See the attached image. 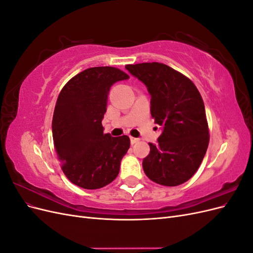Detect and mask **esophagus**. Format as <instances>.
I'll return each mask as SVG.
<instances>
[{
	"label": "esophagus",
	"mask_w": 253,
	"mask_h": 253,
	"mask_svg": "<svg viewBox=\"0 0 253 253\" xmlns=\"http://www.w3.org/2000/svg\"><path fill=\"white\" fill-rule=\"evenodd\" d=\"M129 140H131V143L132 144H134V143H136V142H138V138H135V137H132V136H129Z\"/></svg>",
	"instance_id": "obj_1"
}]
</instances>
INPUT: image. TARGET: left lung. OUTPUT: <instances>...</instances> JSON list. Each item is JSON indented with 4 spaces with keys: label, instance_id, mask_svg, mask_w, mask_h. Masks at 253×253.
Listing matches in <instances>:
<instances>
[{
    "label": "left lung",
    "instance_id": "obj_1",
    "mask_svg": "<svg viewBox=\"0 0 253 253\" xmlns=\"http://www.w3.org/2000/svg\"><path fill=\"white\" fill-rule=\"evenodd\" d=\"M151 96V115L160 126L157 143H149L145 175L159 185L175 187L200 168L209 144V129L200 91L186 76L163 63L126 65Z\"/></svg>",
    "mask_w": 253,
    "mask_h": 253
}]
</instances>
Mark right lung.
I'll use <instances>...</instances> for the list:
<instances>
[{"label": "right lung", "mask_w": 253, "mask_h": 253, "mask_svg": "<svg viewBox=\"0 0 253 253\" xmlns=\"http://www.w3.org/2000/svg\"><path fill=\"white\" fill-rule=\"evenodd\" d=\"M128 78L118 68L90 67L61 90L52 117V138L62 171L74 185L100 189L117 177L129 138L104 134L101 122L112 85Z\"/></svg>", "instance_id": "1"}]
</instances>
